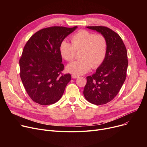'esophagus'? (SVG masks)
<instances>
[{
    "instance_id": "1",
    "label": "esophagus",
    "mask_w": 147,
    "mask_h": 147,
    "mask_svg": "<svg viewBox=\"0 0 147 147\" xmlns=\"http://www.w3.org/2000/svg\"><path fill=\"white\" fill-rule=\"evenodd\" d=\"M71 77H72V78H73V79H77V78H79V76H78L74 75V74H72Z\"/></svg>"
}]
</instances>
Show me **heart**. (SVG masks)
Listing matches in <instances>:
<instances>
[{
  "mask_svg": "<svg viewBox=\"0 0 147 147\" xmlns=\"http://www.w3.org/2000/svg\"><path fill=\"white\" fill-rule=\"evenodd\" d=\"M71 44L63 41L59 46L61 57L67 61H72L76 52H80L81 59L69 64L67 71L74 75H82L88 72L91 67L96 68L104 62L107 51L105 38L101 34H95L82 30L74 34Z\"/></svg>",
  "mask_w": 147,
  "mask_h": 147,
  "instance_id": "heart-1",
  "label": "heart"
}]
</instances>
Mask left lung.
Returning a JSON list of instances; mask_svg holds the SVG:
<instances>
[{
  "mask_svg": "<svg viewBox=\"0 0 147 147\" xmlns=\"http://www.w3.org/2000/svg\"><path fill=\"white\" fill-rule=\"evenodd\" d=\"M88 28L101 33L107 40L105 58L95 73L86 78L83 95L89 102L102 105L113 100L124 83L128 66L127 53L120 36L104 26H89Z\"/></svg>",
  "mask_w": 147,
  "mask_h": 147,
  "instance_id": "1",
  "label": "left lung"
}]
</instances>
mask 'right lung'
<instances>
[{"label":"right lung","mask_w":147,"mask_h":147,"mask_svg":"<svg viewBox=\"0 0 147 147\" xmlns=\"http://www.w3.org/2000/svg\"><path fill=\"white\" fill-rule=\"evenodd\" d=\"M78 28L54 26L43 28L26 43L20 59V77L28 95L33 101L48 105L63 96L70 81V74H63L59 46Z\"/></svg>","instance_id":"right-lung-1"}]
</instances>
